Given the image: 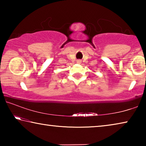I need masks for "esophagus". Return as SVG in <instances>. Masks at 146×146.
<instances>
[{
  "instance_id": "esophagus-1",
  "label": "esophagus",
  "mask_w": 146,
  "mask_h": 146,
  "mask_svg": "<svg viewBox=\"0 0 146 146\" xmlns=\"http://www.w3.org/2000/svg\"><path fill=\"white\" fill-rule=\"evenodd\" d=\"M76 62H77L78 64H80L81 63V60H77V61H76Z\"/></svg>"
}]
</instances>
